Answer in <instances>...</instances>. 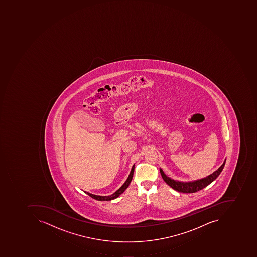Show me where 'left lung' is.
Wrapping results in <instances>:
<instances>
[{"label": "left lung", "instance_id": "1", "mask_svg": "<svg viewBox=\"0 0 257 257\" xmlns=\"http://www.w3.org/2000/svg\"><path fill=\"white\" fill-rule=\"evenodd\" d=\"M225 164V161L223 163V165H221L216 171H215L213 174H211V175L207 177V178L194 181V182H188V183L178 182V181L171 179V178H168V176L165 175V173L163 172L161 169H160V172H161V177H162L164 181L173 189L176 190V191H179V192H182V193H195L196 191L203 189L204 188L211 184L214 180L216 179L218 175L221 173V171L223 170Z\"/></svg>", "mask_w": 257, "mask_h": 257}]
</instances>
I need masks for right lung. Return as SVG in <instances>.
<instances>
[{
  "instance_id": "add662e5",
  "label": "right lung",
  "mask_w": 257,
  "mask_h": 257,
  "mask_svg": "<svg viewBox=\"0 0 257 257\" xmlns=\"http://www.w3.org/2000/svg\"><path fill=\"white\" fill-rule=\"evenodd\" d=\"M134 172H135V165H133L131 174H130L126 182H125V183L122 185V187H121L119 189H118L113 195H110V196H98V195H92V194L88 193V192H86V193L88 195H89L91 198H94V199L98 200V201H111V200L115 199V198H118V197L128 188L130 183H131V180H132Z\"/></svg>"
}]
</instances>
